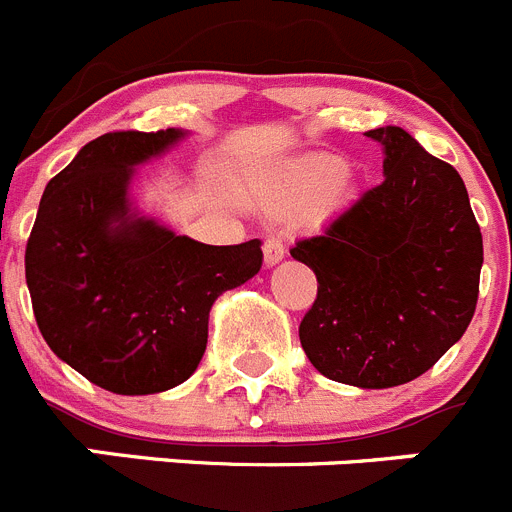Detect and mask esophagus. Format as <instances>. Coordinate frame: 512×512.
I'll list each match as a JSON object with an SVG mask.
<instances>
[{"mask_svg": "<svg viewBox=\"0 0 512 512\" xmlns=\"http://www.w3.org/2000/svg\"><path fill=\"white\" fill-rule=\"evenodd\" d=\"M284 253H286V248H284V241H281L279 236H269L264 241V261H266V266H276L279 264L281 259H284Z\"/></svg>", "mask_w": 512, "mask_h": 512, "instance_id": "34e87169", "label": "esophagus"}]
</instances>
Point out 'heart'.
Instances as JSON below:
<instances>
[{"label":"heart","mask_w":512,"mask_h":512,"mask_svg":"<svg viewBox=\"0 0 512 512\" xmlns=\"http://www.w3.org/2000/svg\"><path fill=\"white\" fill-rule=\"evenodd\" d=\"M347 163L339 155H311L296 163L276 188L261 196V206L276 216H291L311 208H332L347 196Z\"/></svg>","instance_id":"b5f03b06"}]
</instances>
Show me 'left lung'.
I'll use <instances>...</instances> for the list:
<instances>
[{"mask_svg":"<svg viewBox=\"0 0 512 512\" xmlns=\"http://www.w3.org/2000/svg\"><path fill=\"white\" fill-rule=\"evenodd\" d=\"M367 138L384 148V180L291 256L319 281L299 324L309 362L334 382L384 389L425 374L465 334L483 233L450 163L394 125Z\"/></svg>","mask_w":512,"mask_h":512,"instance_id":"8db88e82","label":"left lung"}]
</instances>
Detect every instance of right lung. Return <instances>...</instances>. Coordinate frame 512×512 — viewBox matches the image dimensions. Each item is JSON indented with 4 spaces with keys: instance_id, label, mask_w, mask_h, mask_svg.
Listing matches in <instances>:
<instances>
[{
    "instance_id": "right-lung-1",
    "label": "right lung",
    "mask_w": 512,
    "mask_h": 512,
    "mask_svg": "<svg viewBox=\"0 0 512 512\" xmlns=\"http://www.w3.org/2000/svg\"><path fill=\"white\" fill-rule=\"evenodd\" d=\"M183 130H120L87 143L47 183L24 251L32 309L52 352L97 387L155 394L196 372L208 314L259 274L261 241L208 246L130 208L135 165Z\"/></svg>"
}]
</instances>
